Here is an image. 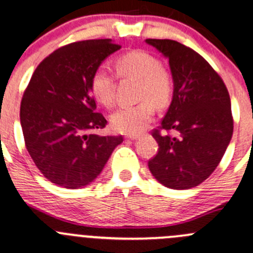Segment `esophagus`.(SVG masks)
Listing matches in <instances>:
<instances>
[{
	"label": "esophagus",
	"instance_id": "1",
	"mask_svg": "<svg viewBox=\"0 0 253 253\" xmlns=\"http://www.w3.org/2000/svg\"><path fill=\"white\" fill-rule=\"evenodd\" d=\"M139 136H140V135H139V134H129V135H126V136H125V138L130 139V140H136V139H138Z\"/></svg>",
	"mask_w": 253,
	"mask_h": 253
}]
</instances>
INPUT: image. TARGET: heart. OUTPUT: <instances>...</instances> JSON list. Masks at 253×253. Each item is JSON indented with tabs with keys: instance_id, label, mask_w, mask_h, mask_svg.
Listing matches in <instances>:
<instances>
[{
	"instance_id": "obj_1",
	"label": "heart",
	"mask_w": 253,
	"mask_h": 253,
	"mask_svg": "<svg viewBox=\"0 0 253 253\" xmlns=\"http://www.w3.org/2000/svg\"><path fill=\"white\" fill-rule=\"evenodd\" d=\"M115 72L120 78L138 81L136 99L131 107H123L110 117L115 131L125 134L140 133L153 119L155 107L165 108L174 94L171 73L161 66V62L144 50H131L118 57L114 62ZM115 77L104 67H98L90 77V90L95 100L104 107H112L115 98Z\"/></svg>"
}]
</instances>
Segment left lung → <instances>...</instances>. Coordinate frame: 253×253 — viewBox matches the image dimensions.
Returning <instances> with one entry per match:
<instances>
[{
    "label": "left lung",
    "mask_w": 253,
    "mask_h": 253,
    "mask_svg": "<svg viewBox=\"0 0 253 253\" xmlns=\"http://www.w3.org/2000/svg\"><path fill=\"white\" fill-rule=\"evenodd\" d=\"M146 43L168 57L174 79L171 104L151 131L159 150L148 161L149 170L164 186L191 189L212 174L232 138L230 94L217 72L194 49L171 40Z\"/></svg>",
    "instance_id": "obj_1"
}]
</instances>
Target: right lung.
<instances>
[{"label":"right lung","instance_id":"obj_1","mask_svg":"<svg viewBox=\"0 0 253 253\" xmlns=\"http://www.w3.org/2000/svg\"><path fill=\"white\" fill-rule=\"evenodd\" d=\"M122 45L110 40L73 42L45 57L21 102L26 148L43 176L67 189L90 184L123 136H99L107 119L95 113L90 77Z\"/></svg>","mask_w":253,"mask_h":253}]
</instances>
